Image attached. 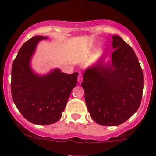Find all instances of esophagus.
<instances>
[{"label": "esophagus", "instance_id": "obj_1", "mask_svg": "<svg viewBox=\"0 0 156 156\" xmlns=\"http://www.w3.org/2000/svg\"><path fill=\"white\" fill-rule=\"evenodd\" d=\"M82 80H83L82 75H81V74H79V75H78V82L81 83V81H82Z\"/></svg>", "mask_w": 156, "mask_h": 156}]
</instances>
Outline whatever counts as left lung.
Wrapping results in <instances>:
<instances>
[{"label": "left lung", "instance_id": "8db88e82", "mask_svg": "<svg viewBox=\"0 0 156 156\" xmlns=\"http://www.w3.org/2000/svg\"><path fill=\"white\" fill-rule=\"evenodd\" d=\"M114 51L84 70L81 86L90 117L99 125L126 122L141 102L144 75L134 50L120 37L112 36Z\"/></svg>", "mask_w": 156, "mask_h": 156}]
</instances>
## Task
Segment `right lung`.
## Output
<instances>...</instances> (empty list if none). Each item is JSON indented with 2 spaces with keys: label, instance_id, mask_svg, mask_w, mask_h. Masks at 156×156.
Segmentation results:
<instances>
[{
  "label": "right lung",
  "instance_id": "obj_1",
  "mask_svg": "<svg viewBox=\"0 0 156 156\" xmlns=\"http://www.w3.org/2000/svg\"><path fill=\"white\" fill-rule=\"evenodd\" d=\"M47 39L35 36L27 40L19 51L12 67L13 101L23 117L37 125H50L60 119L78 82V73L66 74L56 68L40 75L33 70L31 60L37 45Z\"/></svg>",
  "mask_w": 156,
  "mask_h": 156
}]
</instances>
